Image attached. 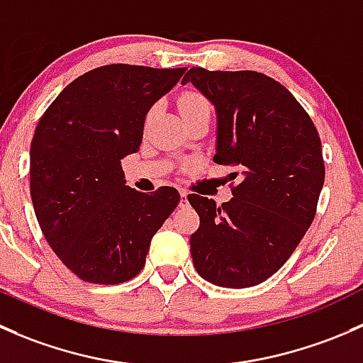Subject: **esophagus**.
<instances>
[{"label": "esophagus", "mask_w": 363, "mask_h": 363, "mask_svg": "<svg viewBox=\"0 0 363 363\" xmlns=\"http://www.w3.org/2000/svg\"><path fill=\"white\" fill-rule=\"evenodd\" d=\"M180 206H189V197H186V190H180Z\"/></svg>", "instance_id": "34e87169"}]
</instances>
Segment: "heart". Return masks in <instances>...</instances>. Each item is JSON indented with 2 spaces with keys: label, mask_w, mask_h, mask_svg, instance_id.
<instances>
[{
  "label": "heart",
  "mask_w": 363,
  "mask_h": 363,
  "mask_svg": "<svg viewBox=\"0 0 363 363\" xmlns=\"http://www.w3.org/2000/svg\"><path fill=\"white\" fill-rule=\"evenodd\" d=\"M178 111H180L183 121H189V118L197 117V115L211 113V104L201 92L189 91L183 92L180 98H178ZM150 115L152 111L148 113V118H150Z\"/></svg>",
  "instance_id": "heart-1"
}]
</instances>
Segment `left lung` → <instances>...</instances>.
I'll return each instance as SVG.
<instances>
[{"label": "left lung", "mask_w": 363, "mask_h": 363, "mask_svg": "<svg viewBox=\"0 0 363 363\" xmlns=\"http://www.w3.org/2000/svg\"><path fill=\"white\" fill-rule=\"evenodd\" d=\"M192 82L218 113L216 164L241 173L233 199L190 194L199 229L190 252L201 278L227 289L259 285L274 274L316 215L325 182L321 141L308 111L292 92L257 71L190 68Z\"/></svg>", "instance_id": "obj_1"}]
</instances>
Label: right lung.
<instances>
[{"mask_svg":"<svg viewBox=\"0 0 363 363\" xmlns=\"http://www.w3.org/2000/svg\"><path fill=\"white\" fill-rule=\"evenodd\" d=\"M186 68L106 65L52 101L31 143V199L55 255L87 283L140 274L150 241L180 203L173 186L125 185L122 159L140 150L145 117Z\"/></svg>","mask_w":363,"mask_h":363,"instance_id":"right-lung-1","label":"right lung"}]
</instances>
